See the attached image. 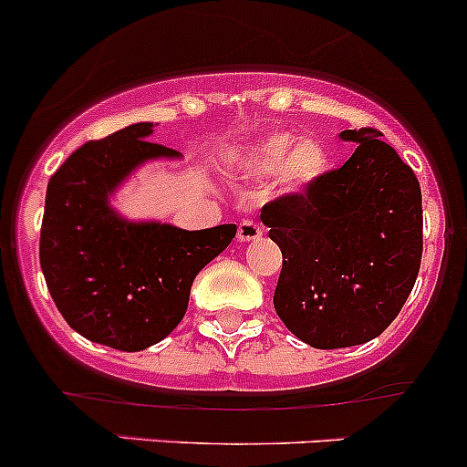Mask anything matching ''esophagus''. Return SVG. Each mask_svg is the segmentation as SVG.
Returning <instances> with one entry per match:
<instances>
[{
    "label": "esophagus",
    "mask_w": 467,
    "mask_h": 467,
    "mask_svg": "<svg viewBox=\"0 0 467 467\" xmlns=\"http://www.w3.org/2000/svg\"><path fill=\"white\" fill-rule=\"evenodd\" d=\"M263 235V227L256 220H243L238 224V240L240 243H249V240H258Z\"/></svg>",
    "instance_id": "obj_1"
}]
</instances>
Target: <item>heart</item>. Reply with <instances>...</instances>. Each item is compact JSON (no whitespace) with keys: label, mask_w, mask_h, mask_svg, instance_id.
<instances>
[{"label":"heart","mask_w":467,"mask_h":467,"mask_svg":"<svg viewBox=\"0 0 467 467\" xmlns=\"http://www.w3.org/2000/svg\"><path fill=\"white\" fill-rule=\"evenodd\" d=\"M234 166L244 177H265L278 172L287 189H304L319 180L330 166V152L319 139H299L295 134H272L252 143L234 157Z\"/></svg>","instance_id":"obj_1"}]
</instances>
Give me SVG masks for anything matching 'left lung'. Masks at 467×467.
Returning <instances> with one entry per match:
<instances>
[{"instance_id":"left-lung-1","label":"left lung","mask_w":467,"mask_h":467,"mask_svg":"<svg viewBox=\"0 0 467 467\" xmlns=\"http://www.w3.org/2000/svg\"><path fill=\"white\" fill-rule=\"evenodd\" d=\"M344 166L267 202L261 220L281 247L274 307L312 348L371 341L405 306L422 256V198L411 166L376 128Z\"/></svg>"}]
</instances>
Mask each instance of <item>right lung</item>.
Wrapping results in <instances>:
<instances>
[{
  "instance_id": "add662e5",
  "label": "right lung",
  "mask_w": 467,
  "mask_h": 467,
  "mask_svg": "<svg viewBox=\"0 0 467 467\" xmlns=\"http://www.w3.org/2000/svg\"><path fill=\"white\" fill-rule=\"evenodd\" d=\"M134 123L88 141L51 175L40 232V265L67 324L109 348L143 350L175 330L191 285L235 235V224L200 232L126 223L108 195L132 168L180 152L148 141Z\"/></svg>"
}]
</instances>
